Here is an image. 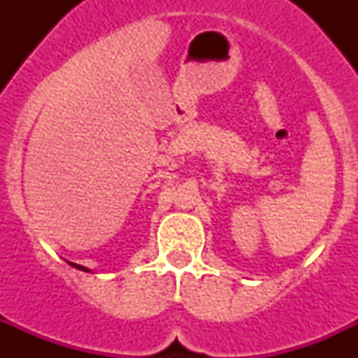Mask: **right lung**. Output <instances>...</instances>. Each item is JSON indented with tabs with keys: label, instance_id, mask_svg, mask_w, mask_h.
<instances>
[{
	"label": "right lung",
	"instance_id": "right-lung-1",
	"mask_svg": "<svg viewBox=\"0 0 358 358\" xmlns=\"http://www.w3.org/2000/svg\"><path fill=\"white\" fill-rule=\"evenodd\" d=\"M69 265H73V267H75V268H78V271H84V273H90V268H85V267H82V265H77V264H71V262H69Z\"/></svg>",
	"mask_w": 358,
	"mask_h": 358
}]
</instances>
